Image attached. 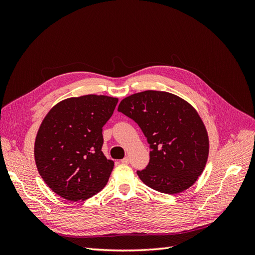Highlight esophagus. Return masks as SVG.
I'll list each match as a JSON object with an SVG mask.
<instances>
[{
  "instance_id": "34e87169",
  "label": "esophagus",
  "mask_w": 255,
  "mask_h": 255,
  "mask_svg": "<svg viewBox=\"0 0 255 255\" xmlns=\"http://www.w3.org/2000/svg\"><path fill=\"white\" fill-rule=\"evenodd\" d=\"M121 163H122V164H126V165H127V164H128V163H129V159H128V157L122 158V159H121Z\"/></svg>"
}]
</instances>
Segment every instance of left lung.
I'll return each mask as SVG.
<instances>
[{
    "label": "left lung",
    "instance_id": "obj_1",
    "mask_svg": "<svg viewBox=\"0 0 255 255\" xmlns=\"http://www.w3.org/2000/svg\"><path fill=\"white\" fill-rule=\"evenodd\" d=\"M118 112L134 120L150 144L149 164L139 179L164 194L189 188L201 175L208 156V136L196 110L164 91L146 90L123 99Z\"/></svg>",
    "mask_w": 255,
    "mask_h": 255
}]
</instances>
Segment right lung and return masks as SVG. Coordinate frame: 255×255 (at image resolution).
<instances>
[{"instance_id": "add662e5", "label": "right lung", "mask_w": 255, "mask_h": 255, "mask_svg": "<svg viewBox=\"0 0 255 255\" xmlns=\"http://www.w3.org/2000/svg\"><path fill=\"white\" fill-rule=\"evenodd\" d=\"M117 98L88 95L56 104L35 140V161L48 186L69 201L88 199L109 181L114 161L102 152L105 123Z\"/></svg>"}]
</instances>
